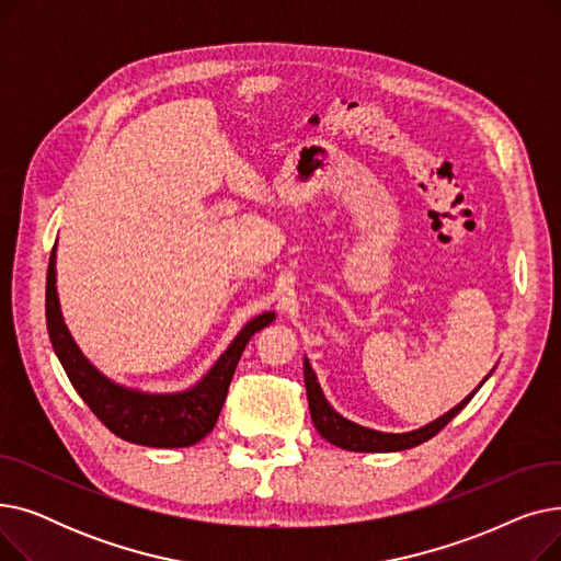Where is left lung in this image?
I'll list each match as a JSON object with an SVG mask.
<instances>
[{
  "instance_id": "8db88e82",
  "label": "left lung",
  "mask_w": 561,
  "mask_h": 561,
  "mask_svg": "<svg viewBox=\"0 0 561 561\" xmlns=\"http://www.w3.org/2000/svg\"><path fill=\"white\" fill-rule=\"evenodd\" d=\"M491 373L480 381V387L491 377ZM305 387H307V398H309L311 421H313V427L318 430V434L322 438H328L330 444H334L343 450H352V453H398V450L421 446V444H425L427 438H432L434 434L444 430L459 414V411L470 402V398H473L480 391V387L476 391H470L459 404H455L450 411H446V414L438 416L436 421H432V423H427L419 430L396 434V432L370 430V427L352 423L345 416H341L339 411L328 402L325 393H322L320 381H318V377H316L307 357H305Z\"/></svg>"
}]
</instances>
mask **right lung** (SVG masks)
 Masks as SVG:
<instances>
[{
    "mask_svg": "<svg viewBox=\"0 0 561 561\" xmlns=\"http://www.w3.org/2000/svg\"><path fill=\"white\" fill-rule=\"evenodd\" d=\"M45 316L51 347L81 400L115 436L150 448H188L214 430L248 341L275 320V311H263L248 320L193 387L172 393H152L106 377L72 339L56 293V243L47 268Z\"/></svg>",
    "mask_w": 561,
    "mask_h": 561,
    "instance_id": "1",
    "label": "right lung"
}]
</instances>
